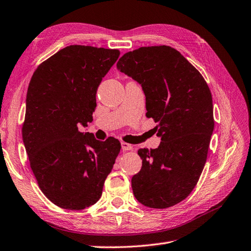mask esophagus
Listing matches in <instances>:
<instances>
[{
    "mask_svg": "<svg viewBox=\"0 0 251 251\" xmlns=\"http://www.w3.org/2000/svg\"><path fill=\"white\" fill-rule=\"evenodd\" d=\"M121 148H123L124 151H133V146L130 143H126V142H121Z\"/></svg>",
    "mask_w": 251,
    "mask_h": 251,
    "instance_id": "1",
    "label": "esophagus"
}]
</instances>
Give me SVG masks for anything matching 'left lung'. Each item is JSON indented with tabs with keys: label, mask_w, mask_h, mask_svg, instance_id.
<instances>
[{
	"label": "left lung",
	"mask_w": 251,
	"mask_h": 251,
	"mask_svg": "<svg viewBox=\"0 0 251 251\" xmlns=\"http://www.w3.org/2000/svg\"><path fill=\"white\" fill-rule=\"evenodd\" d=\"M117 69L141 85L147 116L161 137L157 149L138 150L142 166L132 178L135 198L151 208L174 206L192 193L206 162L215 126L210 90L202 74L165 45L125 53Z\"/></svg>",
	"instance_id": "1"
}]
</instances>
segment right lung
<instances>
[{"mask_svg":"<svg viewBox=\"0 0 251 251\" xmlns=\"http://www.w3.org/2000/svg\"><path fill=\"white\" fill-rule=\"evenodd\" d=\"M118 49L71 45L44 60L29 82L22 136L41 191L58 207L95 204L119 154L120 142L82 133L93 120L97 88Z\"/></svg>","mask_w":251,"mask_h":251,"instance_id":"obj_1","label":"right lung"}]
</instances>
